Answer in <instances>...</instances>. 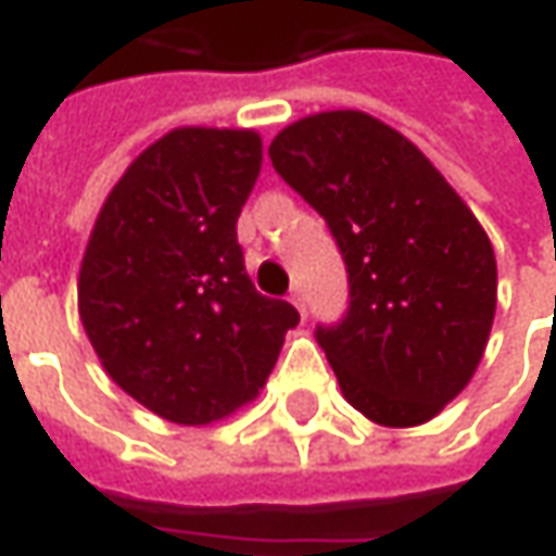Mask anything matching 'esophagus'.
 <instances>
[{
    "mask_svg": "<svg viewBox=\"0 0 556 556\" xmlns=\"http://www.w3.org/2000/svg\"><path fill=\"white\" fill-rule=\"evenodd\" d=\"M288 300H290V303H293V306H296V312H300V315L306 318V300H303V290L293 288V290H290Z\"/></svg>",
    "mask_w": 556,
    "mask_h": 556,
    "instance_id": "1",
    "label": "esophagus"
}]
</instances>
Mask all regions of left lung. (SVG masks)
Instances as JSON below:
<instances>
[{"instance_id": "obj_1", "label": "left lung", "mask_w": 556, "mask_h": 556, "mask_svg": "<svg viewBox=\"0 0 556 556\" xmlns=\"http://www.w3.org/2000/svg\"><path fill=\"white\" fill-rule=\"evenodd\" d=\"M268 157L325 216L346 263V318L315 331L346 402L383 427L427 424L470 383L489 343V235L417 144L371 114L296 119Z\"/></svg>"}]
</instances>
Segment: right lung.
I'll list each match as a JSON object with an SVG mask.
<instances>
[{
    "instance_id": "right-lung-1",
    "label": "right lung",
    "mask_w": 556,
    "mask_h": 556,
    "mask_svg": "<svg viewBox=\"0 0 556 556\" xmlns=\"http://www.w3.org/2000/svg\"><path fill=\"white\" fill-rule=\"evenodd\" d=\"M263 166L253 129L182 126L111 188L79 266V318L104 371L185 427L253 402L300 312L253 288L238 216Z\"/></svg>"
}]
</instances>
